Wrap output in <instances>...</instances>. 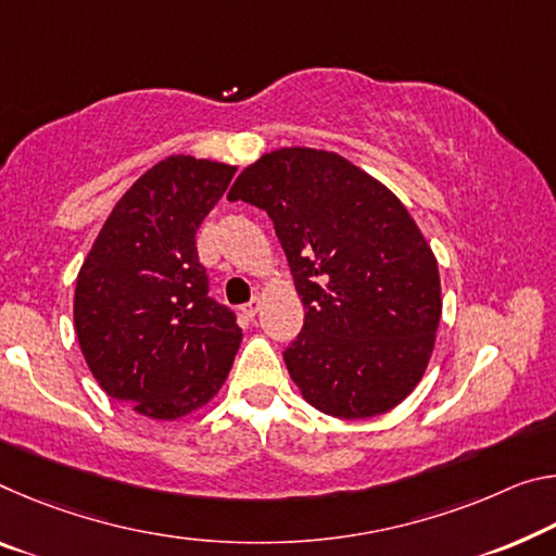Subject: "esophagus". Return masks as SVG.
I'll return each instance as SVG.
<instances>
[{
  "label": "esophagus",
  "instance_id": "34e87169",
  "mask_svg": "<svg viewBox=\"0 0 556 556\" xmlns=\"http://www.w3.org/2000/svg\"><path fill=\"white\" fill-rule=\"evenodd\" d=\"M260 304H262V302H260V296H252L250 302H247V304L242 306V312L252 319V316H257V312H260Z\"/></svg>",
  "mask_w": 556,
  "mask_h": 556
}]
</instances>
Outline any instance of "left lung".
Here are the masks:
<instances>
[{
  "mask_svg": "<svg viewBox=\"0 0 556 556\" xmlns=\"http://www.w3.org/2000/svg\"><path fill=\"white\" fill-rule=\"evenodd\" d=\"M227 198L275 223L306 312L285 351L304 399L346 420L399 405L426 371L443 309L438 262L403 202L314 148L262 155Z\"/></svg>",
  "mask_w": 556,
  "mask_h": 556,
  "instance_id": "left-lung-1",
  "label": "left lung"
}]
</instances>
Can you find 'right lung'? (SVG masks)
Listing matches in <instances>:
<instances>
[{
	"label": "right lung",
	"mask_w": 556,
	"mask_h": 556,
	"mask_svg": "<svg viewBox=\"0 0 556 556\" xmlns=\"http://www.w3.org/2000/svg\"><path fill=\"white\" fill-rule=\"evenodd\" d=\"M237 167L170 155L130 185L76 279L84 358L113 401L161 420L200 408L230 374L242 329L210 296L195 235Z\"/></svg>",
	"instance_id": "obj_1"
}]
</instances>
